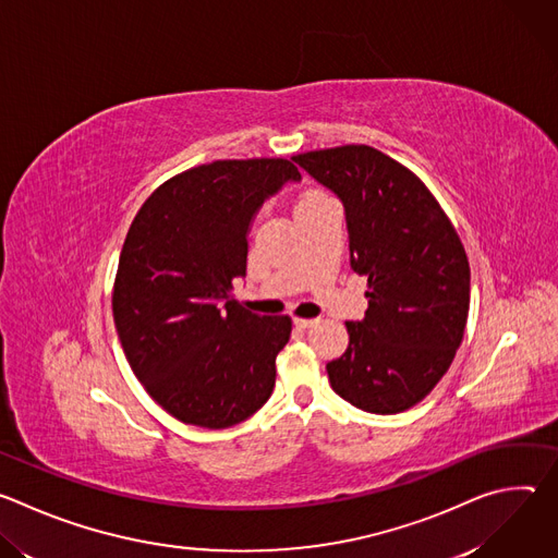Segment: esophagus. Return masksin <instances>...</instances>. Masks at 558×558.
<instances>
[{
	"instance_id": "34e87169",
	"label": "esophagus",
	"mask_w": 558,
	"mask_h": 558,
	"mask_svg": "<svg viewBox=\"0 0 558 558\" xmlns=\"http://www.w3.org/2000/svg\"><path fill=\"white\" fill-rule=\"evenodd\" d=\"M293 325L298 329H308V327H315L317 320H315V317H293Z\"/></svg>"
}]
</instances>
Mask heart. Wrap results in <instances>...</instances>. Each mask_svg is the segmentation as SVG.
Wrapping results in <instances>:
<instances>
[{"label": "heart", "mask_w": 558, "mask_h": 558, "mask_svg": "<svg viewBox=\"0 0 558 558\" xmlns=\"http://www.w3.org/2000/svg\"><path fill=\"white\" fill-rule=\"evenodd\" d=\"M323 194H317V192H306L300 201H298V205H295V209L300 207V205H304V203H308V201H315V198H320Z\"/></svg>", "instance_id": "1"}]
</instances>
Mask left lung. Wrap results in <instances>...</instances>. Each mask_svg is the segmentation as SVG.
Masks as SVG:
<instances>
[{
  "instance_id": "8db88e82",
  "label": "left lung",
  "mask_w": 558,
  "mask_h": 558,
  "mask_svg": "<svg viewBox=\"0 0 558 558\" xmlns=\"http://www.w3.org/2000/svg\"><path fill=\"white\" fill-rule=\"evenodd\" d=\"M347 211L351 267L368 278L364 320L327 364L349 404L395 415L420 404L450 368L470 308V265L459 235L417 174L371 145L295 154Z\"/></svg>"
}]
</instances>
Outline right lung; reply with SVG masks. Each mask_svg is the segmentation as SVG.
I'll return each mask as SVG.
<instances>
[{"label":"right lung","instance_id":"1","mask_svg":"<svg viewBox=\"0 0 558 558\" xmlns=\"http://www.w3.org/2000/svg\"><path fill=\"white\" fill-rule=\"evenodd\" d=\"M300 181L287 158H227L158 185L119 256L112 313L123 353L151 400L183 424L229 428L271 397L289 315L233 300L247 231L267 196Z\"/></svg>","mask_w":558,"mask_h":558}]
</instances>
